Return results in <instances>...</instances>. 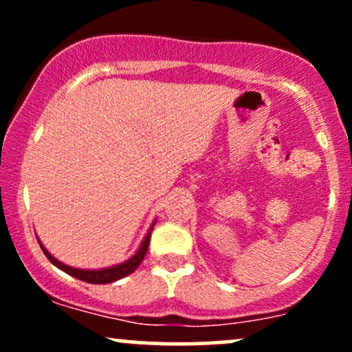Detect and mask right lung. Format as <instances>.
<instances>
[{
  "label": "right lung",
  "mask_w": 352,
  "mask_h": 352,
  "mask_svg": "<svg viewBox=\"0 0 352 352\" xmlns=\"http://www.w3.org/2000/svg\"><path fill=\"white\" fill-rule=\"evenodd\" d=\"M153 228V223L151 230H148V233L145 235L144 241L140 243V248L137 250V253L134 256L129 258L127 261H124V263L120 265H116V266H111V268H102V270H79V268H72V266H67L64 263H60L59 260H56L52 254L47 252L46 248H44L41 241H39V245H41V250L44 252V254L47 256V260L51 261L52 265L58 266L59 270H63L64 273L71 274V276L78 278L80 281H86V283H92V285H106V283H112V281H117L120 280V278L127 276V274L134 273L137 270V266L142 263L145 253H147V248H148V243H151V232Z\"/></svg>",
  "instance_id": "add662e5"
}]
</instances>
